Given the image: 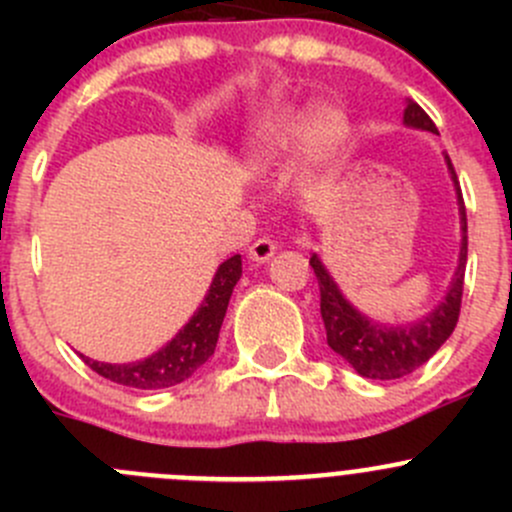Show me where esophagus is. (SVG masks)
<instances>
[{
	"label": "esophagus",
	"instance_id": "obj_1",
	"mask_svg": "<svg viewBox=\"0 0 512 512\" xmlns=\"http://www.w3.org/2000/svg\"><path fill=\"white\" fill-rule=\"evenodd\" d=\"M277 252V242L270 237H260L250 245V260L252 262H267Z\"/></svg>",
	"mask_w": 512,
	"mask_h": 512
}]
</instances>
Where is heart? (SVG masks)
Wrapping results in <instances>:
<instances>
[{"label":"heart","instance_id":"heart-1","mask_svg":"<svg viewBox=\"0 0 512 512\" xmlns=\"http://www.w3.org/2000/svg\"><path fill=\"white\" fill-rule=\"evenodd\" d=\"M344 118L329 108H307V111L285 113L267 123L257 148V163L262 168L282 163L292 153L314 148L319 143H332L342 133Z\"/></svg>","mask_w":512,"mask_h":512}]
</instances>
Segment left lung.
<instances>
[{
	"label": "left lung",
	"mask_w": 512,
	"mask_h": 512,
	"mask_svg": "<svg viewBox=\"0 0 512 512\" xmlns=\"http://www.w3.org/2000/svg\"><path fill=\"white\" fill-rule=\"evenodd\" d=\"M404 121L414 128L438 133L436 123L414 101H409V106H406ZM446 160L458 190V205H461V262H458L456 277H453V285L448 289L446 299L428 317H423L421 322L411 324V327H381V324L369 322L342 297V292L334 285L332 277L327 275L319 257H309V265H312L319 282V309H322L324 329H327V344L339 356H344L366 379H401V376L414 374L418 366L426 364L443 347V342L451 337L458 324L463 302V280H466L468 225L458 175L453 170L451 158L446 156Z\"/></svg>",
	"instance_id": "left-lung-1"
}]
</instances>
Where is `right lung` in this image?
<instances>
[{
  "label": "right lung",
  "mask_w": 512,
  "mask_h": 512,
  "mask_svg": "<svg viewBox=\"0 0 512 512\" xmlns=\"http://www.w3.org/2000/svg\"><path fill=\"white\" fill-rule=\"evenodd\" d=\"M240 275L242 260L240 255H232L218 267L213 285L193 319L148 359L133 361V364H103L89 356H81V359L103 379L116 381L121 386H133V389H165V386H175L190 379L215 352L227 302H230V294Z\"/></svg>",
  "instance_id": "right-lung-1"
}]
</instances>
